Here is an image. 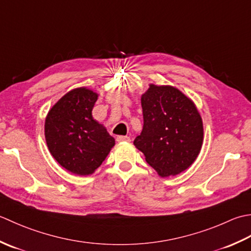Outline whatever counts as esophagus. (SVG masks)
<instances>
[{
  "instance_id": "34e87169",
  "label": "esophagus",
  "mask_w": 251,
  "mask_h": 251,
  "mask_svg": "<svg viewBox=\"0 0 251 251\" xmlns=\"http://www.w3.org/2000/svg\"><path fill=\"white\" fill-rule=\"evenodd\" d=\"M117 141L118 142H130V137L126 135H119L117 136Z\"/></svg>"
}]
</instances>
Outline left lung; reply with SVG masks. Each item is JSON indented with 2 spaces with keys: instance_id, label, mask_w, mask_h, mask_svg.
Here are the masks:
<instances>
[{
  "instance_id": "8db88e82",
  "label": "left lung",
  "mask_w": 251,
  "mask_h": 251,
  "mask_svg": "<svg viewBox=\"0 0 251 251\" xmlns=\"http://www.w3.org/2000/svg\"><path fill=\"white\" fill-rule=\"evenodd\" d=\"M144 126L134 145L160 176H176L195 161L202 145L201 117L193 101L169 85L151 84L142 95Z\"/></svg>"
}]
</instances>
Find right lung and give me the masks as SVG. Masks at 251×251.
I'll list each match as a JSON object with an SVG mask.
<instances>
[{
  "instance_id": "add662e5",
  "label": "right lung",
  "mask_w": 251,
  "mask_h": 251,
  "mask_svg": "<svg viewBox=\"0 0 251 251\" xmlns=\"http://www.w3.org/2000/svg\"><path fill=\"white\" fill-rule=\"evenodd\" d=\"M96 100L93 91L75 89L61 97L45 119L50 152L61 167L78 176L93 173L115 145L114 137L92 117Z\"/></svg>"
}]
</instances>
